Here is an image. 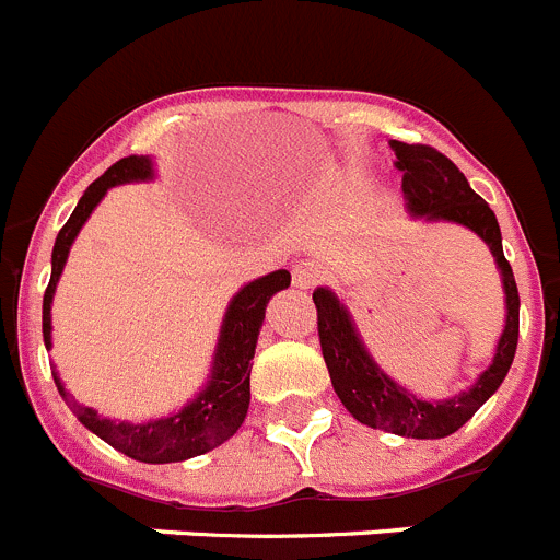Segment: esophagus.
Segmentation results:
<instances>
[{
  "label": "esophagus",
  "instance_id": "esophagus-1",
  "mask_svg": "<svg viewBox=\"0 0 560 560\" xmlns=\"http://www.w3.org/2000/svg\"><path fill=\"white\" fill-rule=\"evenodd\" d=\"M291 277H294L296 289L307 291V289H314V285L322 280V269L314 264V260H296Z\"/></svg>",
  "mask_w": 560,
  "mask_h": 560
}]
</instances>
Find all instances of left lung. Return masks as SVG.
I'll return each mask as SVG.
<instances>
[{
    "label": "left lung",
    "instance_id": "obj_1",
    "mask_svg": "<svg viewBox=\"0 0 560 560\" xmlns=\"http://www.w3.org/2000/svg\"><path fill=\"white\" fill-rule=\"evenodd\" d=\"M392 147L397 152V168L402 172V194L408 199L410 213L430 222L444 219V222H458L475 230L497 258L508 305L505 330L497 343V355L469 392L444 399V402H424V399H417V394L399 388L388 374L377 369L358 338L347 307L327 289L314 291L319 343L332 388L358 422L374 430H386V433L408 435V439H444L464 428L475 417V410L505 381L516 355V341H520V291H516L511 264L502 255V235L494 210L486 205L483 197L471 191L464 172L428 143L392 141Z\"/></svg>",
    "mask_w": 560,
    "mask_h": 560
}]
</instances>
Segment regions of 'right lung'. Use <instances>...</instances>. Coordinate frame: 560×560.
<instances>
[{
  "label": "right lung",
  "mask_w": 560,
  "mask_h": 560,
  "mask_svg": "<svg viewBox=\"0 0 560 560\" xmlns=\"http://www.w3.org/2000/svg\"><path fill=\"white\" fill-rule=\"evenodd\" d=\"M152 177V161L147 155H130L113 163L102 177H96L89 186V191L82 194L77 202L74 213L69 222L60 228L58 238H55L52 249V277L44 291V343L52 347V296L55 285L60 280L66 258H69V246L77 238L85 219L91 217V210L100 205L105 191L110 186H121V183H132V179H150ZM291 285V275L285 269L271 271V275L260 277L255 283L244 285L238 294L230 302L228 314H224L222 336H219L217 361H213V374L205 392L194 399L191 405L174 413L168 419H158V422L147 424H130V422H110L102 419L96 410L85 408L77 402L74 397L63 392L58 374L60 397L66 399L74 417L80 419L91 433L107 441L110 447L119 453L130 455V458L143 460V464H174V460H186L194 455H205L213 447L224 444L235 430L241 428L249 408V372H253L255 343H258L260 325H264L266 305H269L271 294L283 291Z\"/></svg>",
  "instance_id": "add662e5"
}]
</instances>
